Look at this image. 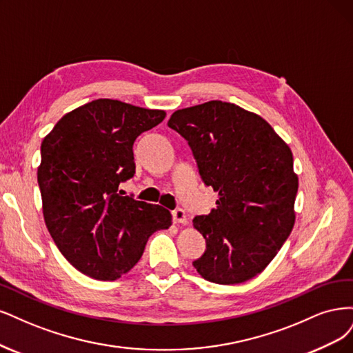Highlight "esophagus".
<instances>
[{
    "mask_svg": "<svg viewBox=\"0 0 353 353\" xmlns=\"http://www.w3.org/2000/svg\"><path fill=\"white\" fill-rule=\"evenodd\" d=\"M173 221H174L176 224H183V225H186V224H188V219H186L185 211L181 210V208L174 210V211H173Z\"/></svg>",
    "mask_w": 353,
    "mask_h": 353,
    "instance_id": "esophagus-1",
    "label": "esophagus"
}]
</instances>
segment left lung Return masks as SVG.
Wrapping results in <instances>:
<instances>
[{
	"label": "left lung",
	"instance_id": "1",
	"mask_svg": "<svg viewBox=\"0 0 353 353\" xmlns=\"http://www.w3.org/2000/svg\"><path fill=\"white\" fill-rule=\"evenodd\" d=\"M168 128L188 141L203 183L219 193L217 207L193 219L207 242L193 267L217 284L255 277L296 219L298 174L289 145L263 117L223 101L177 110Z\"/></svg>",
	"mask_w": 353,
	"mask_h": 353
}]
</instances>
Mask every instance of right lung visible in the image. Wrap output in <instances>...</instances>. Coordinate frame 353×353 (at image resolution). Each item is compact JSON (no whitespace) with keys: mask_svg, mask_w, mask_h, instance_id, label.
I'll return each instance as SVG.
<instances>
[{"mask_svg":"<svg viewBox=\"0 0 353 353\" xmlns=\"http://www.w3.org/2000/svg\"><path fill=\"white\" fill-rule=\"evenodd\" d=\"M164 119V110L101 98L67 112L42 141L45 224L64 258L89 277L120 279L150 236L172 225L168 210L119 192L134 174L136 138Z\"/></svg>","mask_w":353,"mask_h":353,"instance_id":"1","label":"right lung"}]
</instances>
